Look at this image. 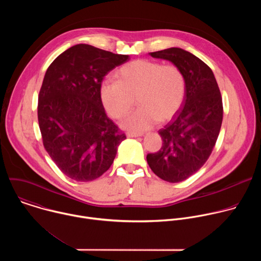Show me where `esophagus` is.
I'll list each match as a JSON object with an SVG mask.
<instances>
[{
    "instance_id": "obj_1",
    "label": "esophagus",
    "mask_w": 261,
    "mask_h": 261,
    "mask_svg": "<svg viewBox=\"0 0 261 261\" xmlns=\"http://www.w3.org/2000/svg\"><path fill=\"white\" fill-rule=\"evenodd\" d=\"M127 136L128 137H140V136H143V134L142 133H136V132H128Z\"/></svg>"
}]
</instances>
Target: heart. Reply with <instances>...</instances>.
Here are the masks:
<instances>
[{"instance_id": "heart-1", "label": "heart", "mask_w": 261, "mask_h": 261, "mask_svg": "<svg viewBox=\"0 0 261 261\" xmlns=\"http://www.w3.org/2000/svg\"><path fill=\"white\" fill-rule=\"evenodd\" d=\"M117 82L105 81L99 95L106 113L116 120L127 117L135 105L140 108L124 123L134 131L153 128L159 121L171 120L181 107L187 84L175 66H164L151 60H136L119 68Z\"/></svg>"}]
</instances>
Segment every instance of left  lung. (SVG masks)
Instances as JSON below:
<instances>
[{"instance_id": "obj_1", "label": "left lung", "mask_w": 261, "mask_h": 261, "mask_svg": "<svg viewBox=\"0 0 261 261\" xmlns=\"http://www.w3.org/2000/svg\"><path fill=\"white\" fill-rule=\"evenodd\" d=\"M150 55L171 62L187 84L181 109L159 130L161 148L146 156L156 175L178 182L194 174L208 159L222 125V98L212 69L196 56L178 47Z\"/></svg>"}]
</instances>
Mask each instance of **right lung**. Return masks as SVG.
<instances>
[{"label": "right lung", "instance_id": "obj_1", "mask_svg": "<svg viewBox=\"0 0 261 261\" xmlns=\"http://www.w3.org/2000/svg\"><path fill=\"white\" fill-rule=\"evenodd\" d=\"M128 60L127 55L76 44L46 70L38 97L43 145L60 170L74 180L101 176L126 139L106 116L99 88L109 71Z\"/></svg>", "mask_w": 261, "mask_h": 261}]
</instances>
